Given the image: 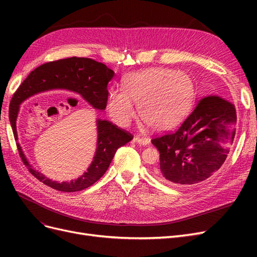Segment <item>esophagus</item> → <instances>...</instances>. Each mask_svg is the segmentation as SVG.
<instances>
[{
    "instance_id": "1",
    "label": "esophagus",
    "mask_w": 257,
    "mask_h": 257,
    "mask_svg": "<svg viewBox=\"0 0 257 257\" xmlns=\"http://www.w3.org/2000/svg\"><path fill=\"white\" fill-rule=\"evenodd\" d=\"M134 142L139 144V145H144V146H147L150 144V139L148 138H145V137H141V136H135L134 137Z\"/></svg>"
}]
</instances>
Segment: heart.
<instances>
[{
    "mask_svg": "<svg viewBox=\"0 0 257 257\" xmlns=\"http://www.w3.org/2000/svg\"><path fill=\"white\" fill-rule=\"evenodd\" d=\"M195 99L191 77L168 68H150L127 75L123 89L108 92L107 110L121 126L127 125L137 112L148 126L164 131L175 126L190 110Z\"/></svg>",
    "mask_w": 257,
    "mask_h": 257,
    "instance_id": "b5f03b06",
    "label": "heart"
}]
</instances>
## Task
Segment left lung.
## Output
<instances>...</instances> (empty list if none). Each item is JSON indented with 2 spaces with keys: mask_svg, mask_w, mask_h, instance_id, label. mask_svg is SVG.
<instances>
[{
  "mask_svg": "<svg viewBox=\"0 0 257 257\" xmlns=\"http://www.w3.org/2000/svg\"><path fill=\"white\" fill-rule=\"evenodd\" d=\"M235 105L219 95L205 96L174 133L154 137L160 152L154 174L175 185L198 184L226 160L236 133Z\"/></svg>",
  "mask_w": 257,
  "mask_h": 257,
  "instance_id": "8db88e82",
  "label": "left lung"
}]
</instances>
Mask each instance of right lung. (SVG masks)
<instances>
[{
  "instance_id": "right-lung-1",
  "label": "right lung",
  "mask_w": 257,
  "mask_h": 257,
  "mask_svg": "<svg viewBox=\"0 0 257 257\" xmlns=\"http://www.w3.org/2000/svg\"><path fill=\"white\" fill-rule=\"evenodd\" d=\"M114 73L105 64L89 58H67L52 61L36 67L23 80L15 92L10 105V120L15 141H18L16 120L19 105L37 93L53 89H65L80 94L95 109L104 110L107 106V85ZM97 144L96 152L88 170L81 177L71 182L52 181L35 170L23 154L19 144V155L29 172L41 182L61 192H77L89 188L106 173L114 157L115 151L133 139L128 132L118 127L110 121H96Z\"/></svg>"
}]
</instances>
